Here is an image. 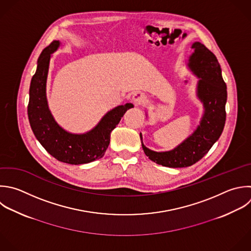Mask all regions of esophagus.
Here are the masks:
<instances>
[{
	"label": "esophagus",
	"instance_id": "obj_1",
	"mask_svg": "<svg viewBox=\"0 0 251 251\" xmlns=\"http://www.w3.org/2000/svg\"><path fill=\"white\" fill-rule=\"evenodd\" d=\"M132 102L134 105H141L143 103L146 102V96L143 94V93H140V92H136L132 95V98H131Z\"/></svg>",
	"mask_w": 251,
	"mask_h": 251
}]
</instances>
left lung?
I'll use <instances>...</instances> for the list:
<instances>
[{"label": "left lung", "mask_w": 251, "mask_h": 251, "mask_svg": "<svg viewBox=\"0 0 251 251\" xmlns=\"http://www.w3.org/2000/svg\"><path fill=\"white\" fill-rule=\"evenodd\" d=\"M192 48L194 53L189 58L188 67L200 78L197 96L205 109L200 125L187 139L171 151H152L142 143L146 156L165 167L184 168L198 162L219 139L226 123V85L220 64L216 56L203 44L195 42ZM140 139L142 140L141 134Z\"/></svg>", "instance_id": "1"}]
</instances>
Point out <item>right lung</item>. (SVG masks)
I'll return each mask as SVG.
<instances>
[{"instance_id": "add662e5", "label": "right lung", "mask_w": 251, "mask_h": 251, "mask_svg": "<svg viewBox=\"0 0 251 251\" xmlns=\"http://www.w3.org/2000/svg\"><path fill=\"white\" fill-rule=\"evenodd\" d=\"M59 46V41H53L38 58L37 70L32 76L29 88L27 106L29 124L41 145L57 160L72 165L90 163L104 156L110 143L112 130L119 125L125 113L133 108V105L126 103L116 107L87 133L73 134L63 129L51 115L46 98L50 58Z\"/></svg>"}]
</instances>
